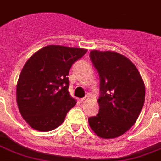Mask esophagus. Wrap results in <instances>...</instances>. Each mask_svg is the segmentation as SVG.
I'll return each mask as SVG.
<instances>
[{
	"label": "esophagus",
	"instance_id": "esophagus-1",
	"mask_svg": "<svg viewBox=\"0 0 161 161\" xmlns=\"http://www.w3.org/2000/svg\"><path fill=\"white\" fill-rule=\"evenodd\" d=\"M89 100V96H86V97H84L83 99H81V100H79V101H80L81 104H84V103L87 102V101H88V100Z\"/></svg>",
	"mask_w": 161,
	"mask_h": 161
}]
</instances>
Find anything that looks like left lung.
Instances as JSON below:
<instances>
[{
	"instance_id": "obj_1",
	"label": "left lung",
	"mask_w": 161,
	"mask_h": 161,
	"mask_svg": "<svg viewBox=\"0 0 161 161\" xmlns=\"http://www.w3.org/2000/svg\"><path fill=\"white\" fill-rule=\"evenodd\" d=\"M100 79L99 113L89 118L94 133L105 139L117 138L134 125L145 98L140 73L129 59L115 51H90Z\"/></svg>"
}]
</instances>
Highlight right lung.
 I'll list each match as a JSON object with an SVG mask.
<instances>
[{"label":"right lung","mask_w":161,"mask_h":161,"mask_svg":"<svg viewBox=\"0 0 161 161\" xmlns=\"http://www.w3.org/2000/svg\"><path fill=\"white\" fill-rule=\"evenodd\" d=\"M87 51L82 48L47 45L26 61L16 94L21 115L33 129L54 130L76 105L77 101L68 91L67 76L72 64Z\"/></svg>","instance_id":"obj_1"}]
</instances>
